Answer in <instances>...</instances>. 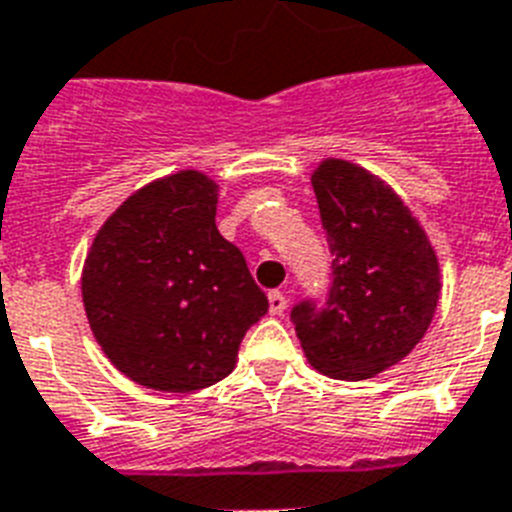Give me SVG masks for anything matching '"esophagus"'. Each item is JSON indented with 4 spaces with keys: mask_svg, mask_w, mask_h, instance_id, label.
<instances>
[{
    "mask_svg": "<svg viewBox=\"0 0 512 512\" xmlns=\"http://www.w3.org/2000/svg\"><path fill=\"white\" fill-rule=\"evenodd\" d=\"M268 302H270V313H273V315H281L286 310L284 292H270Z\"/></svg>",
    "mask_w": 512,
    "mask_h": 512,
    "instance_id": "1",
    "label": "esophagus"
}]
</instances>
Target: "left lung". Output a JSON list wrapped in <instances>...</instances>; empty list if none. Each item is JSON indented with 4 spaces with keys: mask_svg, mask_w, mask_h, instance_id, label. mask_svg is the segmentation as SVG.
Wrapping results in <instances>:
<instances>
[{
    "mask_svg": "<svg viewBox=\"0 0 512 512\" xmlns=\"http://www.w3.org/2000/svg\"><path fill=\"white\" fill-rule=\"evenodd\" d=\"M331 249L326 299H302L292 323L307 360L342 381L392 368L421 342L436 302L439 263L426 231L384 181L347 160L313 173Z\"/></svg>",
    "mask_w": 512,
    "mask_h": 512,
    "instance_id": "8db88e82",
    "label": "left lung"
}]
</instances>
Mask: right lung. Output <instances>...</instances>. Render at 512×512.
Instances as JSON below:
<instances>
[{
    "mask_svg": "<svg viewBox=\"0 0 512 512\" xmlns=\"http://www.w3.org/2000/svg\"><path fill=\"white\" fill-rule=\"evenodd\" d=\"M215 207V181L181 170L131 194L86 255L91 331L110 363L147 389L184 394L226 378L247 328L268 313Z\"/></svg>",
    "mask_w": 512,
    "mask_h": 512,
    "instance_id": "add662e5",
    "label": "right lung"
}]
</instances>
